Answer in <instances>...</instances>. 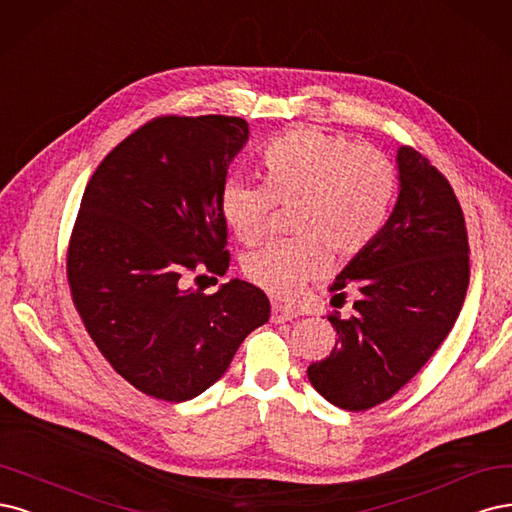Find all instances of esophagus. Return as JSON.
I'll use <instances>...</instances> for the list:
<instances>
[{
	"mask_svg": "<svg viewBox=\"0 0 512 512\" xmlns=\"http://www.w3.org/2000/svg\"><path fill=\"white\" fill-rule=\"evenodd\" d=\"M295 317H298V310H293L289 306H280V304L272 306V323H285Z\"/></svg>",
	"mask_w": 512,
	"mask_h": 512,
	"instance_id": "obj_1",
	"label": "esophagus"
}]
</instances>
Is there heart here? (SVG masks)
<instances>
[{
    "instance_id": "obj_1",
    "label": "heart",
    "mask_w": 512,
    "mask_h": 512,
    "mask_svg": "<svg viewBox=\"0 0 512 512\" xmlns=\"http://www.w3.org/2000/svg\"><path fill=\"white\" fill-rule=\"evenodd\" d=\"M261 183L234 176L221 191L223 219L244 244L268 232L274 204L293 208L287 242L246 253L242 272L276 298H291L321 274L325 253L336 261L364 253L385 229L400 176L395 163L370 146L317 127H295L261 151Z\"/></svg>"
}]
</instances>
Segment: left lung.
<instances>
[{"label": "left lung", "mask_w": 512, "mask_h": 512, "mask_svg": "<svg viewBox=\"0 0 512 512\" xmlns=\"http://www.w3.org/2000/svg\"><path fill=\"white\" fill-rule=\"evenodd\" d=\"M395 161L400 195L385 229L329 287L340 298L357 289L353 317H327L336 346L308 366L312 387L353 412L389 400L425 366L470 283L466 221L449 180L410 146L398 148Z\"/></svg>", "instance_id": "left-lung-1"}]
</instances>
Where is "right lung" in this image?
<instances>
[{
    "instance_id": "obj_1",
    "label": "right lung",
    "mask_w": 512,
    "mask_h": 512,
    "mask_svg": "<svg viewBox=\"0 0 512 512\" xmlns=\"http://www.w3.org/2000/svg\"><path fill=\"white\" fill-rule=\"evenodd\" d=\"M246 140L238 117H157L112 148L82 195L68 249L74 306L108 364L157 400L206 391L270 319L251 283L204 295L180 278L229 268L221 191Z\"/></svg>"
}]
</instances>
